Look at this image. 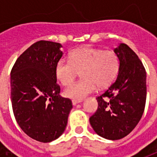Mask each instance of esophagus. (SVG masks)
Returning a JSON list of instances; mask_svg holds the SVG:
<instances>
[{"label": "esophagus", "instance_id": "esophagus-1", "mask_svg": "<svg viewBox=\"0 0 157 157\" xmlns=\"http://www.w3.org/2000/svg\"><path fill=\"white\" fill-rule=\"evenodd\" d=\"M82 102V99H80V100H75V99H73L72 100V104L73 105H76L77 103H80V102Z\"/></svg>", "mask_w": 157, "mask_h": 157}]
</instances>
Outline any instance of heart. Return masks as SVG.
I'll return each mask as SVG.
<instances>
[{
	"label": "heart",
	"instance_id": "b5f03b06",
	"mask_svg": "<svg viewBox=\"0 0 157 157\" xmlns=\"http://www.w3.org/2000/svg\"><path fill=\"white\" fill-rule=\"evenodd\" d=\"M119 70L118 55L112 50L92 47L76 48L70 54L69 60L60 59L55 66V75L61 85H70L78 71L83 79L64 90L68 98L80 99L95 92L98 85L105 87L114 82Z\"/></svg>",
	"mask_w": 157,
	"mask_h": 157
}]
</instances>
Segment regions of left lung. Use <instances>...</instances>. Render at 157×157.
<instances>
[{"label":"left lung","mask_w":157,"mask_h":157,"mask_svg":"<svg viewBox=\"0 0 157 157\" xmlns=\"http://www.w3.org/2000/svg\"><path fill=\"white\" fill-rule=\"evenodd\" d=\"M113 51L119 59L118 76L97 98L98 108L89 119L98 135L111 140L124 138L135 128L146 100V72L140 59L125 44Z\"/></svg>","instance_id":"1"}]
</instances>
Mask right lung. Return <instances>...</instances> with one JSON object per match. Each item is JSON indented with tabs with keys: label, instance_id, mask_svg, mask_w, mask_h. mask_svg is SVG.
Here are the masks:
<instances>
[{
	"label": "right lung",
	"instance_id": "right-lung-1",
	"mask_svg": "<svg viewBox=\"0 0 157 157\" xmlns=\"http://www.w3.org/2000/svg\"><path fill=\"white\" fill-rule=\"evenodd\" d=\"M62 45L36 42L20 55L11 71L13 113L22 131L35 140L48 143L58 139L67 125L72 102L59 95L55 66Z\"/></svg>",
	"mask_w": 157,
	"mask_h": 157
}]
</instances>
